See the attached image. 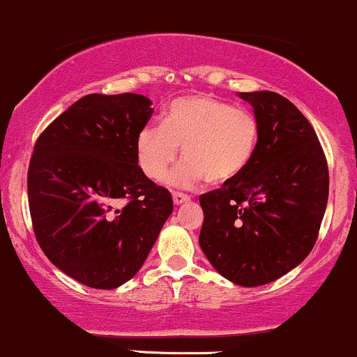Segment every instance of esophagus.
Masks as SVG:
<instances>
[{"instance_id": "1", "label": "esophagus", "mask_w": 357, "mask_h": 357, "mask_svg": "<svg viewBox=\"0 0 357 357\" xmlns=\"http://www.w3.org/2000/svg\"><path fill=\"white\" fill-rule=\"evenodd\" d=\"M190 199L191 198L185 193H179V191H172V202H174V205H183V203H188Z\"/></svg>"}]
</instances>
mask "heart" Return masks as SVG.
<instances>
[{
  "label": "heart",
  "instance_id": "obj_1",
  "mask_svg": "<svg viewBox=\"0 0 357 357\" xmlns=\"http://www.w3.org/2000/svg\"><path fill=\"white\" fill-rule=\"evenodd\" d=\"M259 142V121L249 109L208 95L174 100L164 112L162 123H147L137 135V159L151 179H160L183 147V162L167 183L193 188L203 179L225 185L250 164Z\"/></svg>",
  "mask_w": 357,
  "mask_h": 357
}]
</instances>
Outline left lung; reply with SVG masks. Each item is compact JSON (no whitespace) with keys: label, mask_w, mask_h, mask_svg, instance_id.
Wrapping results in <instances>:
<instances>
[{"label":"left lung","mask_w":357,"mask_h":357,"mask_svg":"<svg viewBox=\"0 0 357 357\" xmlns=\"http://www.w3.org/2000/svg\"><path fill=\"white\" fill-rule=\"evenodd\" d=\"M259 121L256 154L234 181L199 197V248L241 287H261L310 254L328 198L319 137L291 101L273 91L241 93Z\"/></svg>","instance_id":"left-lung-1"}]
</instances>
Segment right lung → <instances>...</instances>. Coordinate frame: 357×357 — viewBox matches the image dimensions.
Segmentation results:
<instances>
[{"instance_id": "obj_1", "label": "right lung", "mask_w": 357, "mask_h": 357, "mask_svg": "<svg viewBox=\"0 0 357 357\" xmlns=\"http://www.w3.org/2000/svg\"><path fill=\"white\" fill-rule=\"evenodd\" d=\"M151 105L135 93H93L35 142L26 178L35 237L56 268L89 288L134 278L172 213L171 193L137 159Z\"/></svg>"}]
</instances>
